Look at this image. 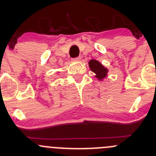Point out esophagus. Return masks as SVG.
<instances>
[{
	"instance_id": "34e87169",
	"label": "esophagus",
	"mask_w": 156,
	"mask_h": 156,
	"mask_svg": "<svg viewBox=\"0 0 156 156\" xmlns=\"http://www.w3.org/2000/svg\"><path fill=\"white\" fill-rule=\"evenodd\" d=\"M73 60L74 61H77V62H79V61L81 60V56H78V57L73 59Z\"/></svg>"
}]
</instances>
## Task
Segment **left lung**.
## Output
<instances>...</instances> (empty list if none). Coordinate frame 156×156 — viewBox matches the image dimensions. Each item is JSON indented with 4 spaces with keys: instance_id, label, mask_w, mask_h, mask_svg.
Segmentation results:
<instances>
[{
    "instance_id": "left-lung-1",
    "label": "left lung",
    "mask_w": 156,
    "mask_h": 156,
    "mask_svg": "<svg viewBox=\"0 0 156 156\" xmlns=\"http://www.w3.org/2000/svg\"><path fill=\"white\" fill-rule=\"evenodd\" d=\"M88 65L90 70L95 74L94 77L97 78L98 81H103V79L108 76V69L99 61L96 59H90L88 62Z\"/></svg>"
}]
</instances>
